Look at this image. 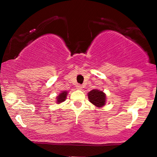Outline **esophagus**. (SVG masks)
<instances>
[{
  "instance_id": "1",
  "label": "esophagus",
  "mask_w": 157,
  "mask_h": 157,
  "mask_svg": "<svg viewBox=\"0 0 157 157\" xmlns=\"http://www.w3.org/2000/svg\"><path fill=\"white\" fill-rule=\"evenodd\" d=\"M76 88L80 90V89H82V86L81 84H78V85H77V86H76Z\"/></svg>"
}]
</instances>
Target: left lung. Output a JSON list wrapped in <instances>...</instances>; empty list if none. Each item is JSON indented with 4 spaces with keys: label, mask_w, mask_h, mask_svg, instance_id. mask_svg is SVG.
Segmentation results:
<instances>
[{
    "label": "left lung",
    "mask_w": 157,
    "mask_h": 157,
    "mask_svg": "<svg viewBox=\"0 0 157 157\" xmlns=\"http://www.w3.org/2000/svg\"><path fill=\"white\" fill-rule=\"evenodd\" d=\"M89 101L98 107H102L105 105L106 95L102 91L94 89L88 94Z\"/></svg>",
    "instance_id": "8db88e82"
}]
</instances>
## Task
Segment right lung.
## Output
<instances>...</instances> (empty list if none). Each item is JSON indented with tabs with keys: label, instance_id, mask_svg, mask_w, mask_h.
Wrapping results in <instances>:
<instances>
[{
	"label": "right lung",
	"instance_id": "1",
	"mask_svg": "<svg viewBox=\"0 0 157 157\" xmlns=\"http://www.w3.org/2000/svg\"><path fill=\"white\" fill-rule=\"evenodd\" d=\"M66 95H67V92H66V91H63L62 93H61V94L59 95H58L57 100V102L58 103V104H59V103H60V102H63V101L65 100L66 98Z\"/></svg>",
	"mask_w": 157,
	"mask_h": 157
}]
</instances>
